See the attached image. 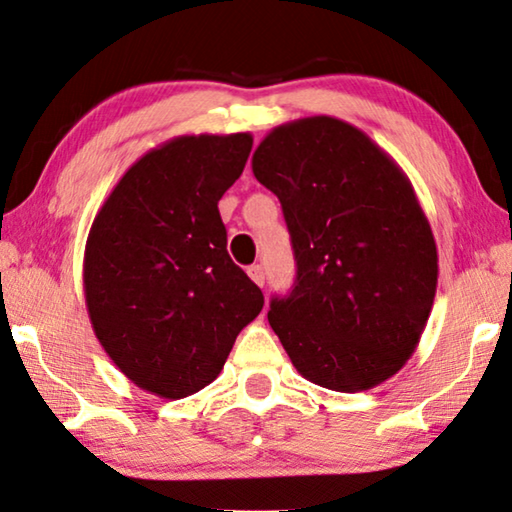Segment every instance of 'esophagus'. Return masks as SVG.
<instances>
[{"instance_id":"34e87169","label":"esophagus","mask_w":512,"mask_h":512,"mask_svg":"<svg viewBox=\"0 0 512 512\" xmlns=\"http://www.w3.org/2000/svg\"><path fill=\"white\" fill-rule=\"evenodd\" d=\"M247 274H249V279L256 283V286H261V288H263V283H265V272H263V267H261V265H251L249 270H247Z\"/></svg>"}]
</instances>
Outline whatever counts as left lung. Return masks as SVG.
Returning a JSON list of instances; mask_svg holds the SVG:
<instances>
[{"mask_svg":"<svg viewBox=\"0 0 512 512\" xmlns=\"http://www.w3.org/2000/svg\"><path fill=\"white\" fill-rule=\"evenodd\" d=\"M281 201L295 288L267 320L297 372L335 392L388 381L413 356L438 286V249L404 170L349 122L272 129L251 158Z\"/></svg>","mask_w":512,"mask_h":512,"instance_id":"obj_1","label":"left lung"}]
</instances>
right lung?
I'll return each instance as SVG.
<instances>
[{
    "label": "right lung",
    "instance_id": "right-lung-1",
    "mask_svg": "<svg viewBox=\"0 0 512 512\" xmlns=\"http://www.w3.org/2000/svg\"><path fill=\"white\" fill-rule=\"evenodd\" d=\"M251 133L179 136L133 163L90 226L83 292L97 340L138 388L183 399L217 379L263 292L226 251L217 201Z\"/></svg>",
    "mask_w": 512,
    "mask_h": 512
}]
</instances>
